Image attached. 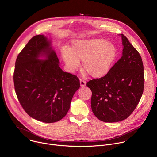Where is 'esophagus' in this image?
Masks as SVG:
<instances>
[{"instance_id":"1","label":"esophagus","mask_w":157,"mask_h":157,"mask_svg":"<svg viewBox=\"0 0 157 157\" xmlns=\"http://www.w3.org/2000/svg\"><path fill=\"white\" fill-rule=\"evenodd\" d=\"M79 82H80V85H81V87H84V86H86V81H83L82 79H80V80H79Z\"/></svg>"}]
</instances>
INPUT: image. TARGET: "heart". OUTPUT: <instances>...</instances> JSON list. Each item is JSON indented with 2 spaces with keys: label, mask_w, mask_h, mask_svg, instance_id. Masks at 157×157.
Segmentation results:
<instances>
[{
  "label": "heart",
  "mask_w": 157,
  "mask_h": 157,
  "mask_svg": "<svg viewBox=\"0 0 157 157\" xmlns=\"http://www.w3.org/2000/svg\"><path fill=\"white\" fill-rule=\"evenodd\" d=\"M117 56L116 46L103 38L75 40L69 48L64 47L61 51L62 59L69 71L78 70L82 61V68L94 78L105 76Z\"/></svg>",
  "instance_id": "b5f03b06"
}]
</instances>
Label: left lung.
I'll return each instance as SVG.
<instances>
[{
    "label": "left lung",
    "instance_id": "1",
    "mask_svg": "<svg viewBox=\"0 0 157 157\" xmlns=\"http://www.w3.org/2000/svg\"><path fill=\"white\" fill-rule=\"evenodd\" d=\"M122 56L104 77L87 83L92 91L91 108L95 116L105 122L126 119L135 110L144 87L142 58L123 34Z\"/></svg>",
    "mask_w": 157,
    "mask_h": 157
}]
</instances>
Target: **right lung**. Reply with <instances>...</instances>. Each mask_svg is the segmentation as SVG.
I'll return each instance as SVG.
<instances>
[{"mask_svg":"<svg viewBox=\"0 0 157 157\" xmlns=\"http://www.w3.org/2000/svg\"><path fill=\"white\" fill-rule=\"evenodd\" d=\"M59 65L52 40L43 35L33 36L17 58L15 93L25 111L37 121L53 123L63 119L80 87L79 79Z\"/></svg>","mask_w":157,"mask_h":157,"instance_id":"add662e5","label":"right lung"}]
</instances>
